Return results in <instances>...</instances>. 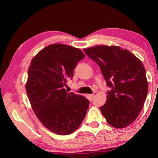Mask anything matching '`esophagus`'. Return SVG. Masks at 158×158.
<instances>
[{"instance_id": "esophagus-1", "label": "esophagus", "mask_w": 158, "mask_h": 158, "mask_svg": "<svg viewBox=\"0 0 158 158\" xmlns=\"http://www.w3.org/2000/svg\"><path fill=\"white\" fill-rule=\"evenodd\" d=\"M87 97H88V98L89 99L90 101H92V100H93V98H94V94H91V95H88Z\"/></svg>"}]
</instances>
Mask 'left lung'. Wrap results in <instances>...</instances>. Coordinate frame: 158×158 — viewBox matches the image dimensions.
<instances>
[{
	"instance_id": "obj_1",
	"label": "left lung",
	"mask_w": 158,
	"mask_h": 158,
	"mask_svg": "<svg viewBox=\"0 0 158 158\" xmlns=\"http://www.w3.org/2000/svg\"><path fill=\"white\" fill-rule=\"evenodd\" d=\"M94 60L107 85L106 102L100 107L106 122L117 129L131 124L141 112L148 91L145 68L141 60L118 46L97 45L83 49Z\"/></svg>"
}]
</instances>
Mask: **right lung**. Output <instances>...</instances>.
<instances>
[{
  "label": "right lung",
  "mask_w": 158,
  "mask_h": 158,
  "mask_svg": "<svg viewBox=\"0 0 158 158\" xmlns=\"http://www.w3.org/2000/svg\"><path fill=\"white\" fill-rule=\"evenodd\" d=\"M84 57L81 49L53 44L39 52L29 67L26 90L32 109L40 122L57 135L76 130L89 106L87 98L64 88Z\"/></svg>",
  "instance_id": "add662e5"
}]
</instances>
